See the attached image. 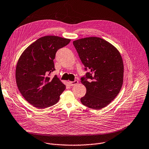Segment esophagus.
I'll return each instance as SVG.
<instances>
[{
	"label": "esophagus",
	"instance_id": "esophagus-1",
	"mask_svg": "<svg viewBox=\"0 0 149 149\" xmlns=\"http://www.w3.org/2000/svg\"><path fill=\"white\" fill-rule=\"evenodd\" d=\"M78 83V81L77 80H75L74 81H71V82H69V84L70 85V86H74L76 84H77Z\"/></svg>",
	"mask_w": 149,
	"mask_h": 149
}]
</instances>
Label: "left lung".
<instances>
[{
    "label": "left lung",
    "instance_id": "obj_1",
    "mask_svg": "<svg viewBox=\"0 0 149 149\" xmlns=\"http://www.w3.org/2000/svg\"><path fill=\"white\" fill-rule=\"evenodd\" d=\"M86 72L81 78L86 95L81 98L84 106L100 110L119 93L123 84L124 64L118 50L107 41L89 37L73 42Z\"/></svg>",
    "mask_w": 149,
    "mask_h": 149
}]
</instances>
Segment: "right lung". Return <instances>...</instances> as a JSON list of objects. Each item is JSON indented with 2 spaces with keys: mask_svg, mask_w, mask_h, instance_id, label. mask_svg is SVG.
<instances>
[{
  "mask_svg": "<svg viewBox=\"0 0 149 149\" xmlns=\"http://www.w3.org/2000/svg\"><path fill=\"white\" fill-rule=\"evenodd\" d=\"M70 39L56 36H45L30 45L22 53L17 64L15 79L18 88L24 99L38 109L55 104L65 89L54 75L53 60L57 50Z\"/></svg>",
  "mask_w": 149,
  "mask_h": 149,
  "instance_id": "add662e5",
  "label": "right lung"
}]
</instances>
